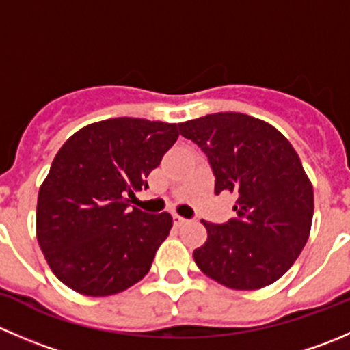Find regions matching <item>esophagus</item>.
Returning <instances> with one entry per match:
<instances>
[{
	"label": "esophagus",
	"mask_w": 350,
	"mask_h": 350,
	"mask_svg": "<svg viewBox=\"0 0 350 350\" xmlns=\"http://www.w3.org/2000/svg\"><path fill=\"white\" fill-rule=\"evenodd\" d=\"M172 220H174V226H183L186 222L185 217L178 215V213H172Z\"/></svg>",
	"instance_id": "1"
}]
</instances>
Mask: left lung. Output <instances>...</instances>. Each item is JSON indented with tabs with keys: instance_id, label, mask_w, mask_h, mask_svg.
Wrapping results in <instances>:
<instances>
[{
	"instance_id": "8db88e82",
	"label": "left lung",
	"mask_w": 350,
	"mask_h": 350,
	"mask_svg": "<svg viewBox=\"0 0 350 350\" xmlns=\"http://www.w3.org/2000/svg\"><path fill=\"white\" fill-rule=\"evenodd\" d=\"M178 126L208 157L217 195H236V219L202 220L206 241L193 251L198 269L236 291L279 280L303 251L313 220V186L299 155L277 128L247 114H206Z\"/></svg>"
}]
</instances>
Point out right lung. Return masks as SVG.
<instances>
[{
  "mask_svg": "<svg viewBox=\"0 0 350 350\" xmlns=\"http://www.w3.org/2000/svg\"><path fill=\"white\" fill-rule=\"evenodd\" d=\"M178 137V124L113 118L64 142L37 198V241L64 286L104 297L147 275L172 217L130 210L128 196L148 188Z\"/></svg>",
  "mask_w": 350,
  "mask_h": 350,
  "instance_id": "add662e5",
  "label": "right lung"
}]
</instances>
